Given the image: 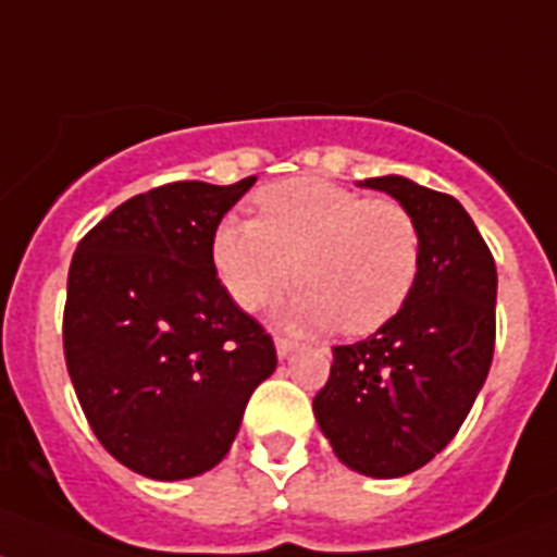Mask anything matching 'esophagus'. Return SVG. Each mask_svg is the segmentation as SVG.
Returning <instances> with one entry per match:
<instances>
[{
    "label": "esophagus",
    "instance_id": "obj_1",
    "mask_svg": "<svg viewBox=\"0 0 557 557\" xmlns=\"http://www.w3.org/2000/svg\"><path fill=\"white\" fill-rule=\"evenodd\" d=\"M293 350H296V342H289L284 335H275V352H278V358H287Z\"/></svg>",
    "mask_w": 557,
    "mask_h": 557
}]
</instances>
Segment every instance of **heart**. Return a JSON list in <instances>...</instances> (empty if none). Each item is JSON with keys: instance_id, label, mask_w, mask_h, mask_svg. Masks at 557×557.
<instances>
[{"instance_id": "heart-1", "label": "heart", "mask_w": 557, "mask_h": 557, "mask_svg": "<svg viewBox=\"0 0 557 557\" xmlns=\"http://www.w3.org/2000/svg\"><path fill=\"white\" fill-rule=\"evenodd\" d=\"M259 219L230 215L213 233V268L242 310H259L293 275L282 315L298 327L364 335L398 315L421 270V233L398 201L324 178L256 193Z\"/></svg>"}]
</instances>
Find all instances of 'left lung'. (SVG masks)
<instances>
[{"label": "left lung", "instance_id": "1", "mask_svg": "<svg viewBox=\"0 0 557 557\" xmlns=\"http://www.w3.org/2000/svg\"><path fill=\"white\" fill-rule=\"evenodd\" d=\"M416 219L421 270L407 305L364 342L333 347L312 398L338 461L401 478L433 461L461 430L495 350V259L453 196L404 176L367 178Z\"/></svg>", "mask_w": 557, "mask_h": 557}]
</instances>
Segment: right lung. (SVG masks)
I'll use <instances>...</instances> for the list:
<instances>
[{
	"label": "right lung",
	"mask_w": 557,
	"mask_h": 557,
	"mask_svg": "<svg viewBox=\"0 0 557 557\" xmlns=\"http://www.w3.org/2000/svg\"><path fill=\"white\" fill-rule=\"evenodd\" d=\"M252 182L139 193L73 252L62 321L73 389L99 444L145 478L213 470L278 361L210 256L215 227Z\"/></svg>",
	"instance_id": "right-lung-1"
}]
</instances>
